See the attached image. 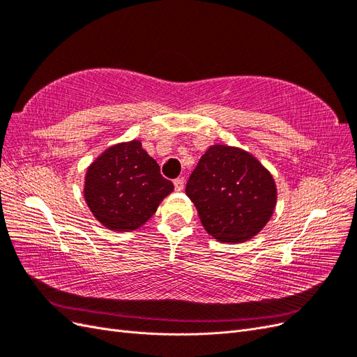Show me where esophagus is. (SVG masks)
<instances>
[{"instance_id":"obj_1","label":"esophagus","mask_w":357,"mask_h":357,"mask_svg":"<svg viewBox=\"0 0 357 357\" xmlns=\"http://www.w3.org/2000/svg\"><path fill=\"white\" fill-rule=\"evenodd\" d=\"M174 188H176L177 192H181L183 188H185V178H183V177L176 178V180H174Z\"/></svg>"}]
</instances>
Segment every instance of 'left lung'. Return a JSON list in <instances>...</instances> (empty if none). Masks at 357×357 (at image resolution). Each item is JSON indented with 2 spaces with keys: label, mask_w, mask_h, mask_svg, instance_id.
<instances>
[{
  "label": "left lung",
  "mask_w": 357,
  "mask_h": 357,
  "mask_svg": "<svg viewBox=\"0 0 357 357\" xmlns=\"http://www.w3.org/2000/svg\"><path fill=\"white\" fill-rule=\"evenodd\" d=\"M186 195L215 241L252 240L271 219L277 185L271 172L244 149L213 144L189 177Z\"/></svg>",
  "instance_id": "left-lung-1"
}]
</instances>
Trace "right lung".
Masks as SVG:
<instances>
[{"label": "right lung", "mask_w": 357, "mask_h": 357, "mask_svg": "<svg viewBox=\"0 0 357 357\" xmlns=\"http://www.w3.org/2000/svg\"><path fill=\"white\" fill-rule=\"evenodd\" d=\"M172 190L174 185L160 176L158 162L138 139L105 149L86 169L83 185L93 218L116 232L142 228Z\"/></svg>", "instance_id": "obj_1"}]
</instances>
